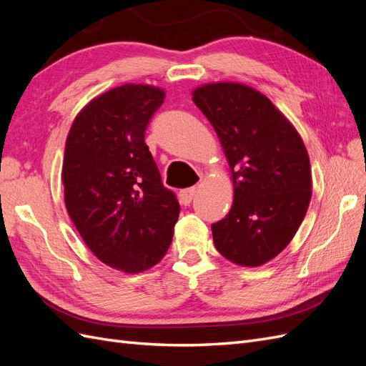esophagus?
Listing matches in <instances>:
<instances>
[{"instance_id":"obj_1","label":"esophagus","mask_w":366,"mask_h":366,"mask_svg":"<svg viewBox=\"0 0 366 366\" xmlns=\"http://www.w3.org/2000/svg\"><path fill=\"white\" fill-rule=\"evenodd\" d=\"M195 192H197L195 187H187V189H183V191H180V194H179L180 203H182V204H184V206L189 204V203L192 202V198H194Z\"/></svg>"}]
</instances>
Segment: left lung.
<instances>
[{"label": "left lung", "mask_w": 366, "mask_h": 366, "mask_svg": "<svg viewBox=\"0 0 366 366\" xmlns=\"http://www.w3.org/2000/svg\"><path fill=\"white\" fill-rule=\"evenodd\" d=\"M192 101L223 145L235 195L212 224L214 244L229 261L257 267L281 253L301 226L312 198L304 142L267 97L250 86H198Z\"/></svg>", "instance_id": "obj_1"}]
</instances>
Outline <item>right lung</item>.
Returning a JSON list of instances; mask_svg holds the SVG:
<instances>
[{
	"instance_id": "1",
	"label": "right lung",
	"mask_w": 366,
	"mask_h": 366,
	"mask_svg": "<svg viewBox=\"0 0 366 366\" xmlns=\"http://www.w3.org/2000/svg\"><path fill=\"white\" fill-rule=\"evenodd\" d=\"M163 99L164 92L151 85L113 88L77 114L65 143L67 212L96 257L125 273L164 257L180 214L145 143Z\"/></svg>"
}]
</instances>
